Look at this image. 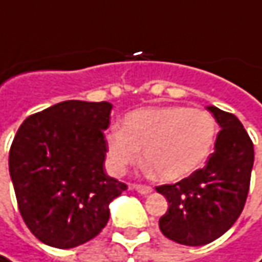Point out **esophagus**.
Here are the masks:
<instances>
[{"label":"esophagus","instance_id":"obj_1","mask_svg":"<svg viewBox=\"0 0 262 262\" xmlns=\"http://www.w3.org/2000/svg\"><path fill=\"white\" fill-rule=\"evenodd\" d=\"M132 188L136 190L138 192H141V194H149V192H152V188H151V187L142 185V184H135V185H132Z\"/></svg>","mask_w":262,"mask_h":262}]
</instances>
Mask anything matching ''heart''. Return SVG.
Wrapping results in <instances>:
<instances>
[{"label":"heart","mask_w":262,"mask_h":262,"mask_svg":"<svg viewBox=\"0 0 262 262\" xmlns=\"http://www.w3.org/2000/svg\"><path fill=\"white\" fill-rule=\"evenodd\" d=\"M216 121L203 110L188 106H154L132 111L123 127H114L106 136L111 169L123 173L139 162L163 181H177L194 172L209 156Z\"/></svg>","instance_id":"obj_1"}]
</instances>
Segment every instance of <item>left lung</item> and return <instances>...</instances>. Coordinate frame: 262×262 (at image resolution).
<instances>
[{
    "instance_id": "8db88e82",
    "label": "left lung",
    "mask_w": 262,
    "mask_h": 262,
    "mask_svg": "<svg viewBox=\"0 0 262 262\" xmlns=\"http://www.w3.org/2000/svg\"><path fill=\"white\" fill-rule=\"evenodd\" d=\"M221 130L208 163L177 184L156 187L169 203L159 221L167 238L202 246L221 237L237 221L249 192L254 144L237 117L208 106Z\"/></svg>"
}]
</instances>
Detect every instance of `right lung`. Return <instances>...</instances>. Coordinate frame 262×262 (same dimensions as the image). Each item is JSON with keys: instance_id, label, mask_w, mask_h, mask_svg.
Masks as SVG:
<instances>
[{"instance_id": "obj_1", "label": "right lung", "mask_w": 262, "mask_h": 262, "mask_svg": "<svg viewBox=\"0 0 262 262\" xmlns=\"http://www.w3.org/2000/svg\"><path fill=\"white\" fill-rule=\"evenodd\" d=\"M113 105L65 100L29 116L10 146L17 208L42 243L70 249L98 236L127 185L103 172Z\"/></svg>"}]
</instances>
